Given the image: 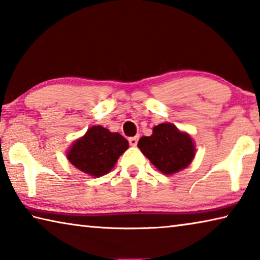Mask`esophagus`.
Returning <instances> with one entry per match:
<instances>
[{
	"label": "esophagus",
	"instance_id": "34e87169",
	"mask_svg": "<svg viewBox=\"0 0 260 260\" xmlns=\"http://www.w3.org/2000/svg\"><path fill=\"white\" fill-rule=\"evenodd\" d=\"M139 139H140V136H139V135H136V136H132V138H129V139H128V142H129L131 146L135 147L136 144H138V141H139Z\"/></svg>",
	"mask_w": 260,
	"mask_h": 260
}]
</instances>
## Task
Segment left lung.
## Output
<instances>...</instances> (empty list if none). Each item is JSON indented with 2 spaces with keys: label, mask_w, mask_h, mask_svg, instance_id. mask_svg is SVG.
I'll return each mask as SVG.
<instances>
[{
  "label": "left lung",
  "mask_w": 260,
  "mask_h": 260,
  "mask_svg": "<svg viewBox=\"0 0 260 260\" xmlns=\"http://www.w3.org/2000/svg\"><path fill=\"white\" fill-rule=\"evenodd\" d=\"M138 147L164 174H173L190 164L195 156L192 140L171 124L155 126L151 136H142Z\"/></svg>",
  "instance_id": "8db88e82"
}]
</instances>
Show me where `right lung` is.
Here are the masks:
<instances>
[{
    "instance_id": "right-lung-1",
    "label": "right lung",
    "mask_w": 260,
    "mask_h": 260,
    "mask_svg": "<svg viewBox=\"0 0 260 260\" xmlns=\"http://www.w3.org/2000/svg\"><path fill=\"white\" fill-rule=\"evenodd\" d=\"M128 148V141L119 133H111L102 126H93L72 144L68 153L71 164L93 177L109 173Z\"/></svg>"
}]
</instances>
